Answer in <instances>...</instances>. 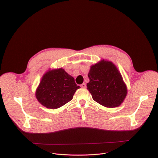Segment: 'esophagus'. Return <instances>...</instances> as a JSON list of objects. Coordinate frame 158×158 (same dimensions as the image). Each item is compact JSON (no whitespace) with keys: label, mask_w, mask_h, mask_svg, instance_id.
<instances>
[{"label":"esophagus","mask_w":158,"mask_h":158,"mask_svg":"<svg viewBox=\"0 0 158 158\" xmlns=\"http://www.w3.org/2000/svg\"><path fill=\"white\" fill-rule=\"evenodd\" d=\"M81 87L82 88H86V84L85 83H83L81 85Z\"/></svg>","instance_id":"esophagus-1"}]
</instances>
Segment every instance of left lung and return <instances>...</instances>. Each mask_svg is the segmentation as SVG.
<instances>
[{"label": "left lung", "instance_id": "obj_1", "mask_svg": "<svg viewBox=\"0 0 158 158\" xmlns=\"http://www.w3.org/2000/svg\"><path fill=\"white\" fill-rule=\"evenodd\" d=\"M87 89L93 99L106 107H118L124 100L127 87L116 65L104 59L91 67Z\"/></svg>", "mask_w": 158, "mask_h": 158}]
</instances>
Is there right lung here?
<instances>
[{"instance_id":"right-lung-1","label":"right lung","mask_w":158,"mask_h":158,"mask_svg":"<svg viewBox=\"0 0 158 158\" xmlns=\"http://www.w3.org/2000/svg\"><path fill=\"white\" fill-rule=\"evenodd\" d=\"M79 88L74 77L64 69L50 70L43 76L35 96L42 106L55 109L71 101Z\"/></svg>"}]
</instances>
